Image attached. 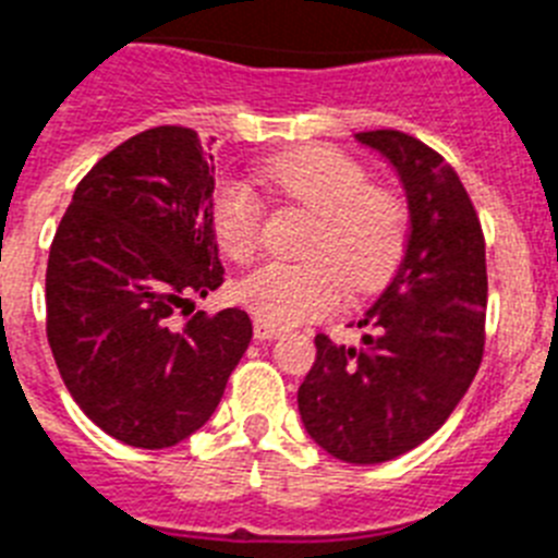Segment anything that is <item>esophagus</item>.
<instances>
[{"label": "esophagus", "instance_id": "esophagus-1", "mask_svg": "<svg viewBox=\"0 0 558 558\" xmlns=\"http://www.w3.org/2000/svg\"><path fill=\"white\" fill-rule=\"evenodd\" d=\"M252 331H255L257 340H278L280 337V329H275V326H269V323H264V320H255Z\"/></svg>", "mask_w": 558, "mask_h": 558}]
</instances>
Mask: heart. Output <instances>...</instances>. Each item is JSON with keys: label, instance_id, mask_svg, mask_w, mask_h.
I'll return each mask as SVG.
<instances>
[{"label": "heart", "instance_id": "obj_1", "mask_svg": "<svg viewBox=\"0 0 558 558\" xmlns=\"http://www.w3.org/2000/svg\"><path fill=\"white\" fill-rule=\"evenodd\" d=\"M264 178L308 207L317 229L308 260H269L238 283V301L269 326H298L329 315L351 292L377 289L405 250V207L391 192L372 190L368 172L331 147H303L271 158ZM213 229L232 260H250L260 243V201L243 181H223L213 195Z\"/></svg>", "mask_w": 558, "mask_h": 558}]
</instances>
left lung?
<instances>
[{
  "mask_svg": "<svg viewBox=\"0 0 558 558\" xmlns=\"http://www.w3.org/2000/svg\"><path fill=\"white\" fill-rule=\"evenodd\" d=\"M397 172L409 204L405 255L363 312L360 345L315 337L298 388L308 437L337 460L377 465L446 423L476 377L485 345V238L446 158L400 130L354 133Z\"/></svg>",
  "mask_w": 558,
  "mask_h": 558,
  "instance_id": "obj_1",
  "label": "left lung"
}]
</instances>
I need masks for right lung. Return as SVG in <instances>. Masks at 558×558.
Wrapping results in <instances>:
<instances>
[{
    "mask_svg": "<svg viewBox=\"0 0 558 558\" xmlns=\"http://www.w3.org/2000/svg\"><path fill=\"white\" fill-rule=\"evenodd\" d=\"M215 163L186 128L138 133L82 178L45 278L48 343L70 397L133 448L207 423L252 340L241 308H178L221 287Z\"/></svg>",
    "mask_w": 558,
    "mask_h": 558,
    "instance_id": "obj_1",
    "label": "right lung"
}]
</instances>
